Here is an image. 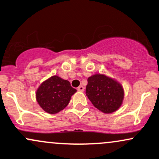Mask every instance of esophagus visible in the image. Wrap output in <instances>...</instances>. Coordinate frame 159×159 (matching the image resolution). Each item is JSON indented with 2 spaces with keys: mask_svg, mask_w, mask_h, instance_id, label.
<instances>
[{
  "mask_svg": "<svg viewBox=\"0 0 159 159\" xmlns=\"http://www.w3.org/2000/svg\"><path fill=\"white\" fill-rule=\"evenodd\" d=\"M78 90L81 91V92H83V91L84 90V87L83 86H79V87H78Z\"/></svg>",
  "mask_w": 159,
  "mask_h": 159,
  "instance_id": "esophagus-1",
  "label": "esophagus"
}]
</instances>
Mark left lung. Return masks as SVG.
I'll use <instances>...</instances> for the list:
<instances>
[{"label": "left lung", "instance_id": "left-lung-1", "mask_svg": "<svg viewBox=\"0 0 159 159\" xmlns=\"http://www.w3.org/2000/svg\"><path fill=\"white\" fill-rule=\"evenodd\" d=\"M87 82L86 95L96 108L105 114L119 109L124 98L123 87L120 83L101 74L90 76Z\"/></svg>", "mask_w": 159, "mask_h": 159}]
</instances>
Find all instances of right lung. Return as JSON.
Wrapping results in <instances>:
<instances>
[{"label":"right lung","instance_id":"add662e5","mask_svg":"<svg viewBox=\"0 0 159 159\" xmlns=\"http://www.w3.org/2000/svg\"><path fill=\"white\" fill-rule=\"evenodd\" d=\"M69 81L54 75L45 81L36 91V101L48 114H57L67 106L76 92Z\"/></svg>","mask_w":159,"mask_h":159}]
</instances>
